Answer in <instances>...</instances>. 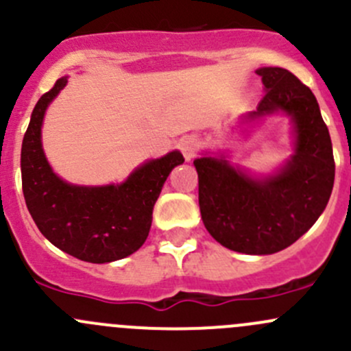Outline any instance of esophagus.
<instances>
[{"instance_id":"esophagus-1","label":"esophagus","mask_w":351,"mask_h":351,"mask_svg":"<svg viewBox=\"0 0 351 351\" xmlns=\"http://www.w3.org/2000/svg\"><path fill=\"white\" fill-rule=\"evenodd\" d=\"M180 149H182L186 161H192L197 154V141L192 139V137H185V139H182V143H180Z\"/></svg>"}]
</instances>
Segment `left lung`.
I'll return each mask as SVG.
<instances>
[{
    "mask_svg": "<svg viewBox=\"0 0 351 351\" xmlns=\"http://www.w3.org/2000/svg\"><path fill=\"white\" fill-rule=\"evenodd\" d=\"M265 97L244 119L285 113L293 123V154L267 176L232 166L224 154L193 161L202 221L222 246L271 254L295 243L326 208L335 183L331 137L313 91L284 67L256 69Z\"/></svg>",
    "mask_w": 351,
    "mask_h": 351,
    "instance_id": "left-lung-1",
    "label": "left lung"
}]
</instances>
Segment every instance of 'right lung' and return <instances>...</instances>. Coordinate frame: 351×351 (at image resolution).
<instances>
[{
	"instance_id": "obj_1",
	"label": "right lung",
	"mask_w": 351,
	"mask_h": 351,
	"mask_svg": "<svg viewBox=\"0 0 351 351\" xmlns=\"http://www.w3.org/2000/svg\"><path fill=\"white\" fill-rule=\"evenodd\" d=\"M66 83L67 76L59 77L32 112L22 144L25 204L38 231L64 253L88 263L122 260L147 239L162 185L185 159L180 151L149 159L119 185L81 186L59 178L42 149V122Z\"/></svg>"
}]
</instances>
